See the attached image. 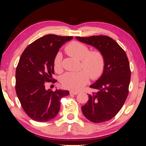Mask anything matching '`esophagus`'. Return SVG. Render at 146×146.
I'll use <instances>...</instances> for the list:
<instances>
[{"mask_svg": "<svg viewBox=\"0 0 146 146\" xmlns=\"http://www.w3.org/2000/svg\"><path fill=\"white\" fill-rule=\"evenodd\" d=\"M70 93L71 95H77L78 93V92H76V91H70Z\"/></svg>", "mask_w": 146, "mask_h": 146, "instance_id": "34e87169", "label": "esophagus"}]
</instances>
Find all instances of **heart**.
I'll return each mask as SVG.
<instances>
[{
  "label": "heart",
  "instance_id": "obj_1",
  "mask_svg": "<svg viewBox=\"0 0 146 146\" xmlns=\"http://www.w3.org/2000/svg\"><path fill=\"white\" fill-rule=\"evenodd\" d=\"M65 50L69 55L80 60L84 70L78 72H67L60 79L62 85L70 90L78 91L83 88L89 81V75L96 79L102 75L105 66V58L100 51H90L88 47L76 41L71 42L66 47ZM62 55L58 53L54 60V68L56 71L62 70Z\"/></svg>",
  "mask_w": 146,
  "mask_h": 146
}]
</instances>
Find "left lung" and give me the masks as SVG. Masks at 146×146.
Returning <instances> with one entry per match:
<instances>
[{"label":"left lung","mask_w":146,"mask_h":146,"mask_svg":"<svg viewBox=\"0 0 146 146\" xmlns=\"http://www.w3.org/2000/svg\"><path fill=\"white\" fill-rule=\"evenodd\" d=\"M76 38L98 49L105 58L102 75L90 86L98 92L89 94L88 102L82 106L83 115L95 123L110 120L119 112L129 93L131 71L126 53L108 36H76Z\"/></svg>","instance_id":"1"}]
</instances>
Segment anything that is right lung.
I'll return each instance as SVG.
<instances>
[{"label":"right lung","instance_id":"right-lung-1","mask_svg":"<svg viewBox=\"0 0 146 146\" xmlns=\"http://www.w3.org/2000/svg\"><path fill=\"white\" fill-rule=\"evenodd\" d=\"M73 38L46 35L29 44L20 58L15 73L16 93L24 111L35 121L45 122L55 118L60 110V99L70 95L67 90H47L44 84L54 80L55 56L60 47Z\"/></svg>","mask_w":146,"mask_h":146}]
</instances>
